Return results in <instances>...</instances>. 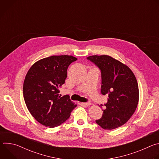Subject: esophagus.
Listing matches in <instances>:
<instances>
[{"instance_id": "esophagus-1", "label": "esophagus", "mask_w": 159, "mask_h": 159, "mask_svg": "<svg viewBox=\"0 0 159 159\" xmlns=\"http://www.w3.org/2000/svg\"><path fill=\"white\" fill-rule=\"evenodd\" d=\"M81 104L84 105V106H90V105H91V103L90 102H82Z\"/></svg>"}]
</instances>
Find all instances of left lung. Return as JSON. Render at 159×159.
I'll return each instance as SVG.
<instances>
[{
	"instance_id": "1",
	"label": "left lung",
	"mask_w": 159,
	"mask_h": 159,
	"mask_svg": "<svg viewBox=\"0 0 159 159\" xmlns=\"http://www.w3.org/2000/svg\"><path fill=\"white\" fill-rule=\"evenodd\" d=\"M87 59L101 70V93L109 97L102 116L96 122L104 129L120 127L137 107L139 90L137 79L127 65L109 55H93Z\"/></svg>"
}]
</instances>
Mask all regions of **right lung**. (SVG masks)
<instances>
[{
  "label": "right lung",
  "mask_w": 159,
  "mask_h": 159,
  "mask_svg": "<svg viewBox=\"0 0 159 159\" xmlns=\"http://www.w3.org/2000/svg\"><path fill=\"white\" fill-rule=\"evenodd\" d=\"M77 60L71 55H53L37 61L29 69L23 96L31 115L41 125L49 128L60 125L77 106L69 96L61 97L58 94L68 67Z\"/></svg>",
  "instance_id": "right-lung-1"
}]
</instances>
